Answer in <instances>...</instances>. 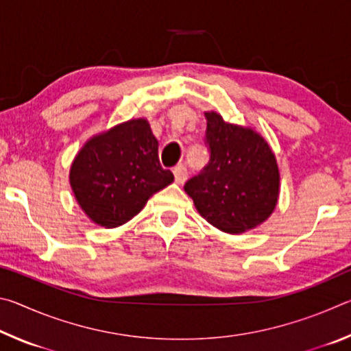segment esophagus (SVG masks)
Masks as SVG:
<instances>
[{
  "label": "esophagus",
  "instance_id": "1",
  "mask_svg": "<svg viewBox=\"0 0 351 351\" xmlns=\"http://www.w3.org/2000/svg\"><path fill=\"white\" fill-rule=\"evenodd\" d=\"M173 175H175V181L178 184H184L187 180V169L184 165H176L173 169Z\"/></svg>",
  "mask_w": 351,
  "mask_h": 351
}]
</instances>
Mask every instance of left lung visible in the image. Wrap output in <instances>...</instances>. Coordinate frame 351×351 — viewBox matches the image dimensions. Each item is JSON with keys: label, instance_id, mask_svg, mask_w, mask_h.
<instances>
[{"label": "left lung", "instance_id": "1", "mask_svg": "<svg viewBox=\"0 0 351 351\" xmlns=\"http://www.w3.org/2000/svg\"><path fill=\"white\" fill-rule=\"evenodd\" d=\"M210 161L184 186L201 217L226 234L255 229L274 212L280 195L276 154L251 127L206 111Z\"/></svg>", "mask_w": 351, "mask_h": 351}]
</instances>
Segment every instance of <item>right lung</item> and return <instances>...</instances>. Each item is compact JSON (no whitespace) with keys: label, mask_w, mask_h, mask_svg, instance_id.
<instances>
[{"label":"right lung","mask_w":351,"mask_h":351,"mask_svg":"<svg viewBox=\"0 0 351 351\" xmlns=\"http://www.w3.org/2000/svg\"><path fill=\"white\" fill-rule=\"evenodd\" d=\"M158 139L147 119H130L94 134L75 154L69 184L77 204L94 224L119 228L173 182L159 164Z\"/></svg>","instance_id":"right-lung-1"}]
</instances>
